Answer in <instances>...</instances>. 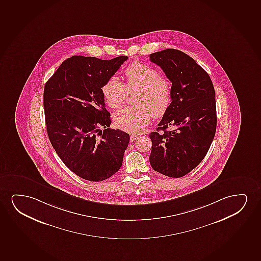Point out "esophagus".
Masks as SVG:
<instances>
[{
	"instance_id": "esophagus-1",
	"label": "esophagus",
	"mask_w": 261,
	"mask_h": 261,
	"mask_svg": "<svg viewBox=\"0 0 261 261\" xmlns=\"http://www.w3.org/2000/svg\"><path fill=\"white\" fill-rule=\"evenodd\" d=\"M138 137H139V136H137V135H131V136H130V142L136 141Z\"/></svg>"
}]
</instances>
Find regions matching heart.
I'll use <instances>...</instances> for the list:
<instances>
[{"mask_svg": "<svg viewBox=\"0 0 261 261\" xmlns=\"http://www.w3.org/2000/svg\"><path fill=\"white\" fill-rule=\"evenodd\" d=\"M125 83L117 77L109 79L102 88L107 105L121 108L128 94H136V107H126L116 112L113 120L119 128L139 133L149 124L151 117L161 118L169 108L172 84L168 78L159 75L156 68L135 62L125 70Z\"/></svg>", "mask_w": 261, "mask_h": 261, "instance_id": "1", "label": "heart"}]
</instances>
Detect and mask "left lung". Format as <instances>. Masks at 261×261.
I'll return each instance as SVG.
<instances>
[{
    "label": "left lung",
    "mask_w": 261,
    "mask_h": 261,
    "mask_svg": "<svg viewBox=\"0 0 261 261\" xmlns=\"http://www.w3.org/2000/svg\"><path fill=\"white\" fill-rule=\"evenodd\" d=\"M172 82V102L159 122L149 163L166 176L186 175L204 159L216 132V101L210 76L193 58L173 48L149 55ZM169 126L172 132L166 129ZM163 132L159 133V130Z\"/></svg>",
    "instance_id": "left-lung-1"
}]
</instances>
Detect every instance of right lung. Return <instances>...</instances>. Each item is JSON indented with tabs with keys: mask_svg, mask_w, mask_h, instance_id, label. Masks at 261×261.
Returning a JSON list of instances; mask_svg holds the SVG:
<instances>
[{
	"mask_svg": "<svg viewBox=\"0 0 261 261\" xmlns=\"http://www.w3.org/2000/svg\"><path fill=\"white\" fill-rule=\"evenodd\" d=\"M127 58L73 56L45 84L47 136L65 166L82 179L102 181L121 167L130 137L109 128L112 120L102 88Z\"/></svg>",
	"mask_w": 261,
	"mask_h": 261,
	"instance_id": "obj_1",
	"label": "right lung"
}]
</instances>
